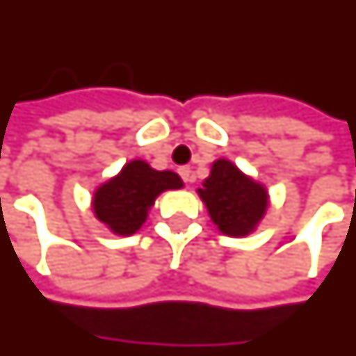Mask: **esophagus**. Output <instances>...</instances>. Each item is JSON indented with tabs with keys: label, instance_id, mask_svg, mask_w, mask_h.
Returning <instances> with one entry per match:
<instances>
[{
	"label": "esophagus",
	"instance_id": "obj_1",
	"mask_svg": "<svg viewBox=\"0 0 356 356\" xmlns=\"http://www.w3.org/2000/svg\"><path fill=\"white\" fill-rule=\"evenodd\" d=\"M178 175L181 176L184 181H193V172H191V167H180L178 168Z\"/></svg>",
	"mask_w": 356,
	"mask_h": 356
}]
</instances>
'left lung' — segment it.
<instances>
[{"label":"left lung","instance_id":"8db88e82","mask_svg":"<svg viewBox=\"0 0 356 356\" xmlns=\"http://www.w3.org/2000/svg\"><path fill=\"white\" fill-rule=\"evenodd\" d=\"M199 195L218 229L232 237L252 232L267 209V191L225 159L212 165Z\"/></svg>","mask_w":356,"mask_h":356}]
</instances>
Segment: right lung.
I'll return each instance as SVG.
<instances>
[{
	"label": "right lung",
	"instance_id": "add662e5",
	"mask_svg": "<svg viewBox=\"0 0 356 356\" xmlns=\"http://www.w3.org/2000/svg\"><path fill=\"white\" fill-rule=\"evenodd\" d=\"M181 186L180 176L170 170H153L144 161H131L115 178L96 189L92 209L113 233L132 235L146 222L157 195Z\"/></svg>",
	"mask_w": 356,
	"mask_h": 356
}]
</instances>
